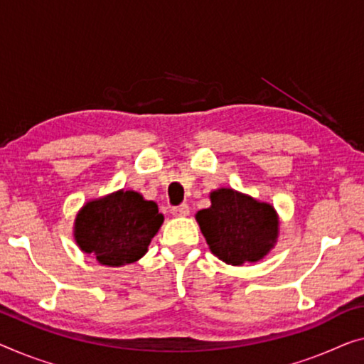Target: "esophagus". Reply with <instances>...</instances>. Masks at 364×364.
<instances>
[{"label":"esophagus","instance_id":"34e87169","mask_svg":"<svg viewBox=\"0 0 364 364\" xmlns=\"http://www.w3.org/2000/svg\"><path fill=\"white\" fill-rule=\"evenodd\" d=\"M171 214L175 217H186V215H189V205L181 204V205H178V208H173Z\"/></svg>","mask_w":364,"mask_h":364}]
</instances>
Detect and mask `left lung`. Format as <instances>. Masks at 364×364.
<instances>
[{"label":"left lung","mask_w":364,"mask_h":364,"mask_svg":"<svg viewBox=\"0 0 364 364\" xmlns=\"http://www.w3.org/2000/svg\"><path fill=\"white\" fill-rule=\"evenodd\" d=\"M210 205L198 210L196 220L209 250L232 267L257 263L274 248L279 237V215L263 203L232 188L209 194Z\"/></svg>","instance_id":"left-lung-1"}]
</instances>
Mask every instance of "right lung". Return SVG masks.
Segmentation results:
<instances>
[{
    "label": "right lung",
    "mask_w": 364,
    "mask_h": 364,
    "mask_svg": "<svg viewBox=\"0 0 364 364\" xmlns=\"http://www.w3.org/2000/svg\"><path fill=\"white\" fill-rule=\"evenodd\" d=\"M164 220L154 200L119 189L83 204L75 217L73 237L80 250L95 255L102 267L119 268L149 252Z\"/></svg>",
    "instance_id": "obj_1"
}]
</instances>
